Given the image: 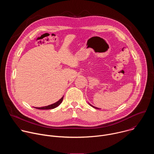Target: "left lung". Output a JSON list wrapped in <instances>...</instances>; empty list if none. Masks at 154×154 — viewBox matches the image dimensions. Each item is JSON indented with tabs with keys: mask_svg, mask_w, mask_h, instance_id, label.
<instances>
[{
	"mask_svg": "<svg viewBox=\"0 0 154 154\" xmlns=\"http://www.w3.org/2000/svg\"><path fill=\"white\" fill-rule=\"evenodd\" d=\"M89 104H90V103H89ZM90 105H91V106H93V107H94V108H96V109H99V108H96V107H95V106H93V105H91V104H90Z\"/></svg>",
	"mask_w": 154,
	"mask_h": 154,
	"instance_id": "8db88e82",
	"label": "left lung"
}]
</instances>
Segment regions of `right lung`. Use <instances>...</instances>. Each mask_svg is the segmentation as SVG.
I'll list each match as a JSON object with an SVG mask.
<instances>
[{"label":"right lung","instance_id":"1","mask_svg":"<svg viewBox=\"0 0 154 154\" xmlns=\"http://www.w3.org/2000/svg\"><path fill=\"white\" fill-rule=\"evenodd\" d=\"M63 96L58 100L57 101V102L53 103V104H51V105H49L48 106H42V107H35V108L36 109H53V108H56L57 106H58L63 101Z\"/></svg>","mask_w":154,"mask_h":154}]
</instances>
